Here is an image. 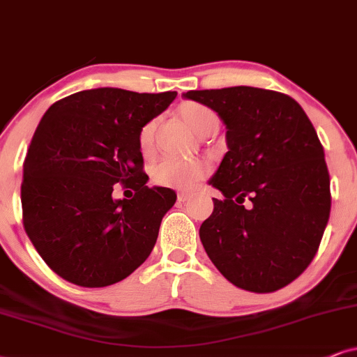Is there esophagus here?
<instances>
[{
  "label": "esophagus",
  "mask_w": 357,
  "mask_h": 357,
  "mask_svg": "<svg viewBox=\"0 0 357 357\" xmlns=\"http://www.w3.org/2000/svg\"><path fill=\"white\" fill-rule=\"evenodd\" d=\"M191 197H192L191 192H186V191L178 192V201H181V202H186V201L191 199Z\"/></svg>",
  "instance_id": "esophagus-1"
}]
</instances>
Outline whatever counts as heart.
Wrapping results in <instances>:
<instances>
[{"mask_svg":"<svg viewBox=\"0 0 357 357\" xmlns=\"http://www.w3.org/2000/svg\"><path fill=\"white\" fill-rule=\"evenodd\" d=\"M179 116L196 135L215 132L219 126V116L209 107L197 102H184L178 108ZM155 120L143 125L138 135V145L143 153H148L155 138ZM207 168L204 163L196 160H178V158H163L153 168V181L160 186L174 189H192L204 178Z\"/></svg>","mask_w":357,"mask_h":357,"instance_id":"heart-1","label":"heart"}]
</instances>
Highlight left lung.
Returning <instances> with one entry per match:
<instances>
[{
  "label": "left lung",
  "instance_id": "1",
  "mask_svg": "<svg viewBox=\"0 0 357 357\" xmlns=\"http://www.w3.org/2000/svg\"><path fill=\"white\" fill-rule=\"evenodd\" d=\"M184 97L218 112L227 128L229 151L209 181L224 199L199 229L206 254L242 290L287 287L317 255L331 209L317 130L298 102L275 90L238 85Z\"/></svg>",
  "mask_w": 357,
  "mask_h": 357
}]
</instances>
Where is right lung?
Returning a JSON list of instances; mask_svg holds the SVG:
<instances>
[{
  "mask_svg": "<svg viewBox=\"0 0 357 357\" xmlns=\"http://www.w3.org/2000/svg\"><path fill=\"white\" fill-rule=\"evenodd\" d=\"M178 93L92 89L52 103L22 165L24 231L52 272L79 287L114 285L155 247L169 188H148L138 135ZM116 182L132 200H114Z\"/></svg>",
  "mask_w": 357,
  "mask_h": 357,
  "instance_id": "1",
  "label": "right lung"
}]
</instances>
